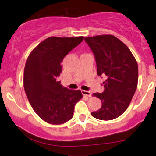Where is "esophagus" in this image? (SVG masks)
<instances>
[{
	"label": "esophagus",
	"mask_w": 156,
	"mask_h": 156,
	"mask_svg": "<svg viewBox=\"0 0 156 156\" xmlns=\"http://www.w3.org/2000/svg\"><path fill=\"white\" fill-rule=\"evenodd\" d=\"M82 95L83 96H86L87 97H91L92 96V93L90 92V91H87V90H82L81 91Z\"/></svg>",
	"instance_id": "esophagus-1"
}]
</instances>
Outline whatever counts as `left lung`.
I'll use <instances>...</instances> for the list:
<instances>
[{"instance_id":"left-lung-1","label":"left lung","mask_w":156,"mask_h":156,"mask_svg":"<svg viewBox=\"0 0 156 156\" xmlns=\"http://www.w3.org/2000/svg\"><path fill=\"white\" fill-rule=\"evenodd\" d=\"M96 62L97 74L106 76L102 93H95L101 107L91 113L93 118L110 120L127 109L138 83V65L129 47L112 35L86 37Z\"/></svg>"}]
</instances>
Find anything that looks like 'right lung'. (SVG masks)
I'll return each instance as SVG.
<instances>
[{"instance_id": "right-lung-1", "label": "right lung", "mask_w": 156, "mask_h": 156, "mask_svg": "<svg viewBox=\"0 0 156 156\" xmlns=\"http://www.w3.org/2000/svg\"><path fill=\"white\" fill-rule=\"evenodd\" d=\"M80 37H49L29 55L24 69V89L31 107L42 120L53 125L69 121L82 98L80 90L64 87L57 81L63 58L83 41Z\"/></svg>"}]
</instances>
